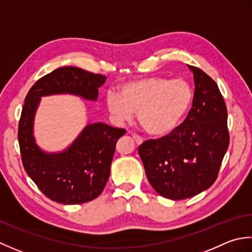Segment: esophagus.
<instances>
[{
	"label": "esophagus",
	"mask_w": 252,
	"mask_h": 252,
	"mask_svg": "<svg viewBox=\"0 0 252 252\" xmlns=\"http://www.w3.org/2000/svg\"><path fill=\"white\" fill-rule=\"evenodd\" d=\"M132 138H133V139H135V141H136V143H137V145H141V143H142V141H143V139H142V138H141L140 136H138V135H136V133H133V135H132Z\"/></svg>",
	"instance_id": "34e87169"
}]
</instances>
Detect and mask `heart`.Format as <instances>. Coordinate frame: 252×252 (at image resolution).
Listing matches in <instances>:
<instances>
[{"instance_id": "1", "label": "heart", "mask_w": 252, "mask_h": 252, "mask_svg": "<svg viewBox=\"0 0 252 252\" xmlns=\"http://www.w3.org/2000/svg\"><path fill=\"white\" fill-rule=\"evenodd\" d=\"M192 99V88L186 80L148 77L124 85L120 94L109 92L106 104L119 122H130L137 112L143 130L151 136H164L181 123Z\"/></svg>"}]
</instances>
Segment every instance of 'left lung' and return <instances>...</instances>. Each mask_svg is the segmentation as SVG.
Here are the masks:
<instances>
[{
    "label": "left lung",
    "instance_id": "1",
    "mask_svg": "<svg viewBox=\"0 0 252 252\" xmlns=\"http://www.w3.org/2000/svg\"><path fill=\"white\" fill-rule=\"evenodd\" d=\"M194 94L186 119L158 139L138 148L149 183L160 196L183 200L196 196L217 181L229 145L227 109L217 83L198 67Z\"/></svg>",
    "mask_w": 252,
    "mask_h": 252
}]
</instances>
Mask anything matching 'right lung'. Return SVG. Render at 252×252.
<instances>
[{"label": "right lung", "mask_w": 252, "mask_h": 252, "mask_svg": "<svg viewBox=\"0 0 252 252\" xmlns=\"http://www.w3.org/2000/svg\"><path fill=\"white\" fill-rule=\"evenodd\" d=\"M105 79L101 74L65 66L41 77L26 95L18 124L22 162L29 177L53 201L79 204L99 197L110 176L116 142L126 130L95 123L87 126L66 151L44 153L32 136L34 112L40 97L73 94L96 100L97 88Z\"/></svg>", "instance_id": "1"}]
</instances>
